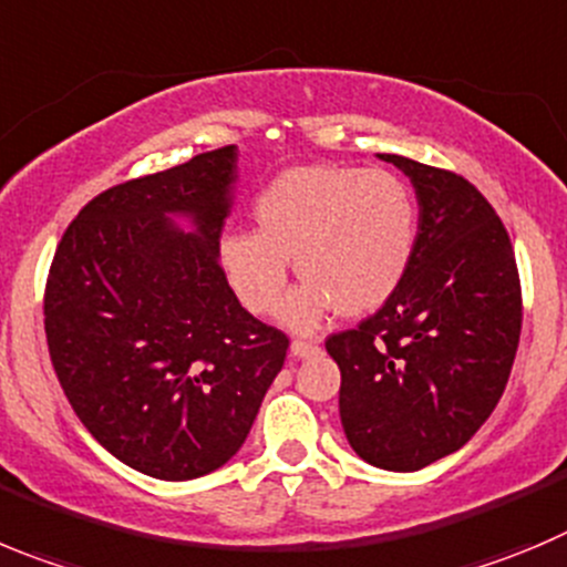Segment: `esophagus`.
I'll list each match as a JSON object with an SVG mask.
<instances>
[{"instance_id": "obj_1", "label": "esophagus", "mask_w": 567, "mask_h": 567, "mask_svg": "<svg viewBox=\"0 0 567 567\" xmlns=\"http://www.w3.org/2000/svg\"><path fill=\"white\" fill-rule=\"evenodd\" d=\"M290 352H293L296 358H310L319 352V343L316 341H305V338H296L293 343H290Z\"/></svg>"}]
</instances>
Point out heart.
I'll return each mask as SVG.
<instances>
[{"label": "heart", "instance_id": "1", "mask_svg": "<svg viewBox=\"0 0 567 567\" xmlns=\"http://www.w3.org/2000/svg\"><path fill=\"white\" fill-rule=\"evenodd\" d=\"M251 215L257 229L220 237V268L248 313L271 316L293 259L305 282L279 313L293 330H310L332 308L343 316L378 310L414 257L416 204L394 173L293 167L259 189Z\"/></svg>", "mask_w": 567, "mask_h": 567}]
</instances>
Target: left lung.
Here are the masks:
<instances>
[{"label": "left lung", "instance_id": "left-lung-1", "mask_svg": "<svg viewBox=\"0 0 567 567\" xmlns=\"http://www.w3.org/2000/svg\"><path fill=\"white\" fill-rule=\"evenodd\" d=\"M411 178L420 231L403 282L355 330L332 332L352 451L414 473L473 439L498 405L523 324L509 231L464 176L378 153Z\"/></svg>", "mask_w": 567, "mask_h": 567}]
</instances>
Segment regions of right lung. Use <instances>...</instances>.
Instances as JSON below:
<instances>
[{
	"mask_svg": "<svg viewBox=\"0 0 567 567\" xmlns=\"http://www.w3.org/2000/svg\"><path fill=\"white\" fill-rule=\"evenodd\" d=\"M237 147L198 153L89 200L44 290L52 369L111 456L162 481L224 467L246 442L288 336L231 293L218 259ZM194 220L195 233L172 224Z\"/></svg>",
	"mask_w": 567,
	"mask_h": 567,
	"instance_id": "add662e5",
	"label": "right lung"
}]
</instances>
